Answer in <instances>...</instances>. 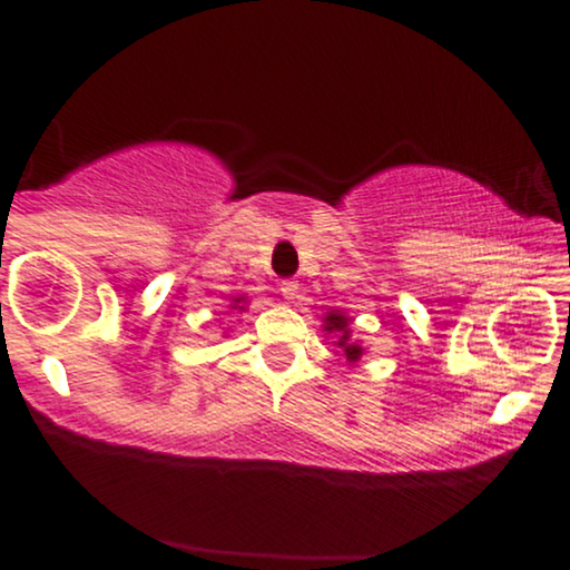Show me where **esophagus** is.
Segmentation results:
<instances>
[{
  "mask_svg": "<svg viewBox=\"0 0 570 570\" xmlns=\"http://www.w3.org/2000/svg\"><path fill=\"white\" fill-rule=\"evenodd\" d=\"M281 294H284V299H289V302H294V299H299V284L294 278H284L281 281Z\"/></svg>",
  "mask_w": 570,
  "mask_h": 570,
  "instance_id": "1",
  "label": "esophagus"
}]
</instances>
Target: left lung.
<instances>
[{"instance_id":"obj_1","label":"left lung","mask_w":570,"mask_h":570,"mask_svg":"<svg viewBox=\"0 0 570 570\" xmlns=\"http://www.w3.org/2000/svg\"><path fill=\"white\" fill-rule=\"evenodd\" d=\"M326 331H336L338 334V347H344V355H347V360H355L360 357V352H363V347H357V344H350V328H347V318L338 313H331L326 318Z\"/></svg>"}]
</instances>
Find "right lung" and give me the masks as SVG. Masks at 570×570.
<instances>
[{
    "instance_id": "1",
    "label": "right lung",
    "mask_w": 570,
    "mask_h": 570,
    "mask_svg": "<svg viewBox=\"0 0 570 570\" xmlns=\"http://www.w3.org/2000/svg\"><path fill=\"white\" fill-rule=\"evenodd\" d=\"M236 302H239V299H236Z\"/></svg>"
}]
</instances>
